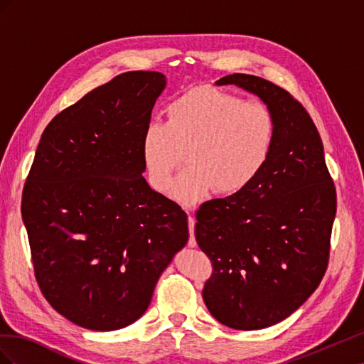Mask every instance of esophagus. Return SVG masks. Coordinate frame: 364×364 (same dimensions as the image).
<instances>
[{
    "label": "esophagus",
    "mask_w": 364,
    "mask_h": 364,
    "mask_svg": "<svg viewBox=\"0 0 364 364\" xmlns=\"http://www.w3.org/2000/svg\"><path fill=\"white\" fill-rule=\"evenodd\" d=\"M194 225H196V218L188 213V228H190V238H188V246L196 247L197 241L194 237Z\"/></svg>",
    "instance_id": "34e87169"
}]
</instances>
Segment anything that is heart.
<instances>
[{"label":"heart","mask_w":364,"mask_h":364,"mask_svg":"<svg viewBox=\"0 0 364 364\" xmlns=\"http://www.w3.org/2000/svg\"><path fill=\"white\" fill-rule=\"evenodd\" d=\"M277 142L270 107L215 87H196L167 107V123L150 121L142 162L153 190L167 194L187 151L191 165L171 187L174 200L193 206L214 190L235 194L266 167Z\"/></svg>","instance_id":"1"}]
</instances>
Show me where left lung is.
<instances>
[{
	"instance_id": "left-lung-1",
	"label": "left lung",
	"mask_w": 364,
	"mask_h": 364,
	"mask_svg": "<svg viewBox=\"0 0 364 364\" xmlns=\"http://www.w3.org/2000/svg\"><path fill=\"white\" fill-rule=\"evenodd\" d=\"M257 94L277 119L266 167L245 190L200 205L196 240L213 264L203 301L220 323L267 328L294 313L328 267L337 194L321 135L281 86L250 74L215 82Z\"/></svg>"
}]
</instances>
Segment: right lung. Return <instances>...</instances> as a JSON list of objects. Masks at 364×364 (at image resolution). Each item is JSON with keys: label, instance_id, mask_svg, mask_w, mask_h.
Masks as SVG:
<instances>
[{"label": "right lung", "instance_id": "right-lung-1", "mask_svg": "<svg viewBox=\"0 0 364 364\" xmlns=\"http://www.w3.org/2000/svg\"><path fill=\"white\" fill-rule=\"evenodd\" d=\"M164 87L161 73L129 71L87 92L50 121L27 176L21 213L35 278L86 329L134 323L188 241L182 208L142 178V134Z\"/></svg>", "mask_w": 364, "mask_h": 364}]
</instances>
